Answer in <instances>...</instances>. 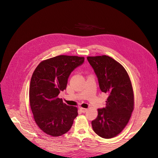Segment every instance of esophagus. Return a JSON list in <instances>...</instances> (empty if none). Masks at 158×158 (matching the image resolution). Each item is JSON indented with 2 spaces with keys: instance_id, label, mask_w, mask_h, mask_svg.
<instances>
[{
  "instance_id": "1",
  "label": "esophagus",
  "mask_w": 158,
  "mask_h": 158,
  "mask_svg": "<svg viewBox=\"0 0 158 158\" xmlns=\"http://www.w3.org/2000/svg\"><path fill=\"white\" fill-rule=\"evenodd\" d=\"M80 110L82 112V113H85V112H86L87 111H88V109H86V108H83V107H80Z\"/></svg>"
}]
</instances>
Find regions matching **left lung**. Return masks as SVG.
Segmentation results:
<instances>
[{"mask_svg":"<svg viewBox=\"0 0 158 158\" xmlns=\"http://www.w3.org/2000/svg\"><path fill=\"white\" fill-rule=\"evenodd\" d=\"M98 78L99 87L108 95L106 107L98 109L92 122L93 130L103 138L117 136L125 128L134 110V92L129 75L123 66L106 55L88 56Z\"/></svg>","mask_w":158,"mask_h":158,"instance_id":"1","label":"left lung"}]
</instances>
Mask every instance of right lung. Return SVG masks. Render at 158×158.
I'll return each mask as SVG.
<instances>
[{
  "label": "right lung",
  "instance_id": "obj_1",
  "mask_svg": "<svg viewBox=\"0 0 158 158\" xmlns=\"http://www.w3.org/2000/svg\"><path fill=\"white\" fill-rule=\"evenodd\" d=\"M84 61V57L57 56L40 63L32 75L30 106L37 126L48 135L65 134L77 117V107L63 103L58 95L66 89L71 72Z\"/></svg>",
  "mask_w": 158,
  "mask_h": 158
}]
</instances>
